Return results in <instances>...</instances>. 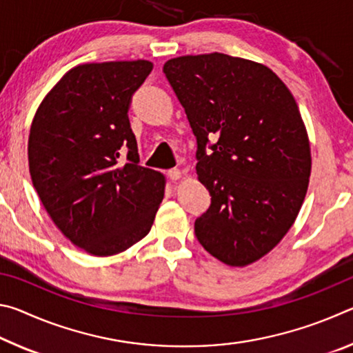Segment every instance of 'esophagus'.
Instances as JSON below:
<instances>
[{
    "mask_svg": "<svg viewBox=\"0 0 353 353\" xmlns=\"http://www.w3.org/2000/svg\"><path fill=\"white\" fill-rule=\"evenodd\" d=\"M168 177L171 179V181H179V179L182 177V171L177 168H172L168 171Z\"/></svg>",
    "mask_w": 353,
    "mask_h": 353,
    "instance_id": "34e87169",
    "label": "esophagus"
}]
</instances>
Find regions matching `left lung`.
<instances>
[{
  "label": "left lung",
  "mask_w": 353,
  "mask_h": 353,
  "mask_svg": "<svg viewBox=\"0 0 353 353\" xmlns=\"http://www.w3.org/2000/svg\"><path fill=\"white\" fill-rule=\"evenodd\" d=\"M163 73L198 140L196 172L212 196L194 234L214 259L248 266L277 246L305 199L312 152L296 99L266 65L223 52L170 59Z\"/></svg>",
  "instance_id": "obj_1"
}]
</instances>
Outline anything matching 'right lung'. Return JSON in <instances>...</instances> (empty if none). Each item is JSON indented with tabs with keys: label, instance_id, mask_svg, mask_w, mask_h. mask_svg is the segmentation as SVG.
Returning <instances> with one entry per match:
<instances>
[{
	"label": "right lung",
	"instance_id": "1",
	"mask_svg": "<svg viewBox=\"0 0 353 353\" xmlns=\"http://www.w3.org/2000/svg\"><path fill=\"white\" fill-rule=\"evenodd\" d=\"M152 62L82 63L62 76L35 112L29 172L45 210L77 248L109 256L151 230L165 194L162 172L140 166L128 110ZM128 148V164L119 154Z\"/></svg>",
	"mask_w": 353,
	"mask_h": 353
}]
</instances>
